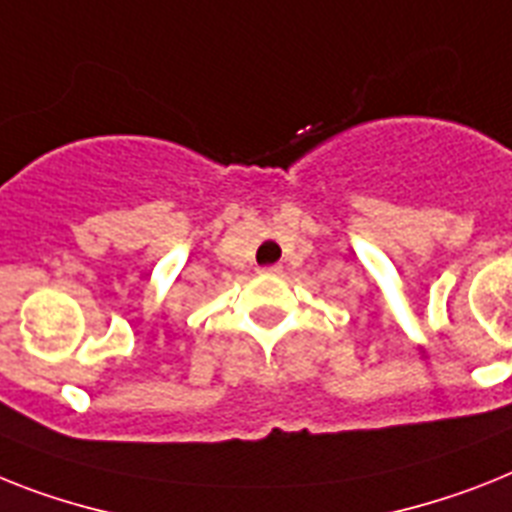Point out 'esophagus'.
<instances>
[{
	"instance_id": "34e87169",
	"label": "esophagus",
	"mask_w": 512,
	"mask_h": 512,
	"mask_svg": "<svg viewBox=\"0 0 512 512\" xmlns=\"http://www.w3.org/2000/svg\"><path fill=\"white\" fill-rule=\"evenodd\" d=\"M264 272H266V274H280V272H282V266H280V264H272V266H264Z\"/></svg>"
}]
</instances>
